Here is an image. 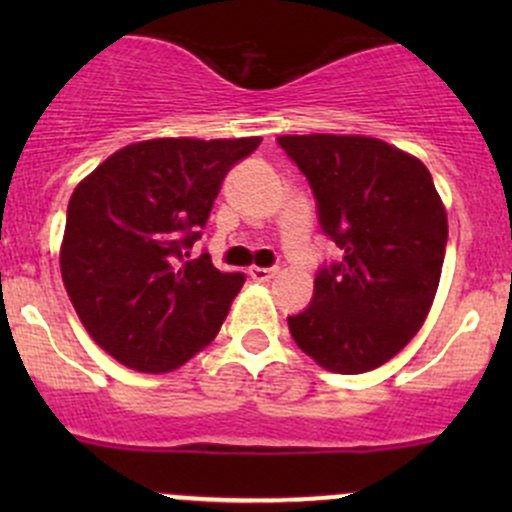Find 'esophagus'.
Segmentation results:
<instances>
[{"label":"esophagus","instance_id":"obj_1","mask_svg":"<svg viewBox=\"0 0 512 512\" xmlns=\"http://www.w3.org/2000/svg\"><path fill=\"white\" fill-rule=\"evenodd\" d=\"M247 275H250L255 282H267L277 275V267H250Z\"/></svg>","mask_w":512,"mask_h":512}]
</instances>
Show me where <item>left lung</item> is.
I'll return each instance as SVG.
<instances>
[{
    "label": "left lung",
    "instance_id": "8db88e82",
    "mask_svg": "<svg viewBox=\"0 0 512 512\" xmlns=\"http://www.w3.org/2000/svg\"><path fill=\"white\" fill-rule=\"evenodd\" d=\"M307 175L322 230L342 260L314 280V299L287 317L289 334L322 369L364 374L423 327L441 280L448 218L431 173L371 136L277 138Z\"/></svg>",
    "mask_w": 512,
    "mask_h": 512
}]
</instances>
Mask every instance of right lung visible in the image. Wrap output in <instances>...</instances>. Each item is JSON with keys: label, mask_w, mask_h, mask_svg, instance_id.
Masks as SVG:
<instances>
[{"label": "right lung", "mask_w": 512, "mask_h": 512, "mask_svg": "<svg viewBox=\"0 0 512 512\" xmlns=\"http://www.w3.org/2000/svg\"><path fill=\"white\" fill-rule=\"evenodd\" d=\"M250 138H151L121 148L71 193L61 280L91 339L118 364L165 374L203 352L245 277L183 260ZM188 257V252H185Z\"/></svg>", "instance_id": "obj_1"}]
</instances>
